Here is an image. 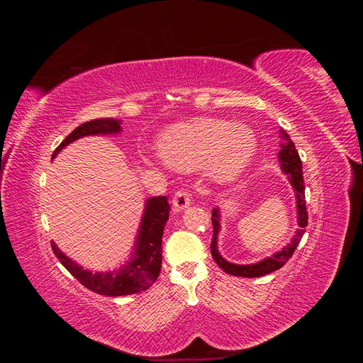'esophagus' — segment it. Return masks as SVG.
<instances>
[{"label":"esophagus","instance_id":"34e87169","mask_svg":"<svg viewBox=\"0 0 363 363\" xmlns=\"http://www.w3.org/2000/svg\"><path fill=\"white\" fill-rule=\"evenodd\" d=\"M189 204H191V194L188 191L180 189L174 194V196H172L174 211L180 212V211H183V208L188 207Z\"/></svg>","mask_w":363,"mask_h":363}]
</instances>
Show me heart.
<instances>
[{
    "mask_svg": "<svg viewBox=\"0 0 363 363\" xmlns=\"http://www.w3.org/2000/svg\"><path fill=\"white\" fill-rule=\"evenodd\" d=\"M256 150V136L248 127L212 118L175 124L159 140L160 156L169 167L191 169L204 163L208 175L218 180L239 175Z\"/></svg>",
    "mask_w": 363,
    "mask_h": 363,
    "instance_id": "1",
    "label": "heart"
}]
</instances>
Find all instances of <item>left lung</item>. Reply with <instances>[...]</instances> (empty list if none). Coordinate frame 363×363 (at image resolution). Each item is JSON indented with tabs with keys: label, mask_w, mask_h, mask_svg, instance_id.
Masks as SVG:
<instances>
[{
	"label": "left lung",
	"mask_w": 363,
	"mask_h": 363,
	"mask_svg": "<svg viewBox=\"0 0 363 363\" xmlns=\"http://www.w3.org/2000/svg\"><path fill=\"white\" fill-rule=\"evenodd\" d=\"M281 138H283V144L281 150L279 152V159H280V168L281 171L288 175L289 182L292 184V188L295 191V199H296V215H298V225L300 228L295 232V236L292 238L291 244L288 247H284L281 251H277L276 255H272L271 257L263 259L257 263H251V265H236V263L227 262L221 255H219L216 242H218V233H219V208H213L212 212V225H213V238H212V244H211V251H212V257L218 263V267L223 271H225L230 276H236V277H262L267 276L269 272H274L280 269L284 263H286L292 255L295 248L298 247L300 240L304 235V227L307 225V208H306V196H304V180H303V167H301V159L298 156V151H296L294 142L291 138L284 133L281 130Z\"/></svg>",
	"instance_id": "obj_1"
}]
</instances>
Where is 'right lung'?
<instances>
[{"label": "right lung", "mask_w": 363, "mask_h": 363, "mask_svg": "<svg viewBox=\"0 0 363 363\" xmlns=\"http://www.w3.org/2000/svg\"><path fill=\"white\" fill-rule=\"evenodd\" d=\"M121 131V121L113 118H101L87 121V123L77 127L67 139L54 151L52 157L67 147L71 142L95 135H115ZM171 207L167 196H152L145 203V212L142 216L139 233L136 239L135 251L127 265L119 268V271L108 272H91L79 267L74 260L67 257L51 242L54 255L60 260L72 276L79 280L84 288L91 289L106 296L131 295L140 291H147L156 281L162 268V236L163 228L169 218Z\"/></svg>", "instance_id": "add662e5"}]
</instances>
